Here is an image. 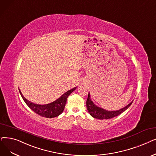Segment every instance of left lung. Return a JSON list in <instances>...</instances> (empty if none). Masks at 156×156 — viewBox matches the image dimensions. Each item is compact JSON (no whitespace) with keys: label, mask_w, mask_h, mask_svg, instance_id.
Wrapping results in <instances>:
<instances>
[{"label":"left lung","mask_w":156,"mask_h":156,"mask_svg":"<svg viewBox=\"0 0 156 156\" xmlns=\"http://www.w3.org/2000/svg\"><path fill=\"white\" fill-rule=\"evenodd\" d=\"M133 101L129 105H127L126 106L122 108L120 110H116V111H108V110H104L103 108H101L100 107L97 106L96 105H95V104L92 102V101L90 99V93L89 92L86 105H87V110L92 117L95 119H98L100 120H103V119H112L115 117L118 116L119 115L121 114L122 113H123L124 111H126L127 108L131 105Z\"/></svg>","instance_id":"obj_1"}]
</instances>
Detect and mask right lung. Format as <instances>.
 <instances>
[{"label": "right lung", "mask_w": 156, "mask_h": 156, "mask_svg": "<svg viewBox=\"0 0 156 156\" xmlns=\"http://www.w3.org/2000/svg\"><path fill=\"white\" fill-rule=\"evenodd\" d=\"M76 89V87L73 88V89L64 93L62 96H61V97H60L56 101H53V102L51 103L43 105H37L30 102V101H28L23 96V94H22L21 91L20 90V89L19 92L23 101H25V103L32 111L38 114L39 115L43 117L53 118L58 117L59 115L63 112L67 98Z\"/></svg>", "instance_id": "obj_1"}]
</instances>
